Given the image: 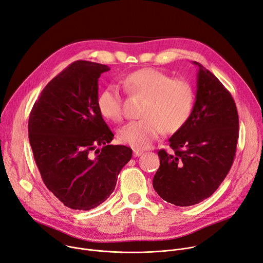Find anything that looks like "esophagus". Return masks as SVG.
<instances>
[{"mask_svg":"<svg viewBox=\"0 0 263 263\" xmlns=\"http://www.w3.org/2000/svg\"><path fill=\"white\" fill-rule=\"evenodd\" d=\"M143 153H144V152L141 151V150H137V149H134V150H133V156H135V157L141 156Z\"/></svg>","mask_w":263,"mask_h":263,"instance_id":"obj_1","label":"esophagus"}]
</instances>
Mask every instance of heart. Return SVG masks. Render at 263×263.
Here are the masks:
<instances>
[{
  "instance_id": "b5f03b06",
  "label": "heart",
  "mask_w": 263,
  "mask_h": 263,
  "mask_svg": "<svg viewBox=\"0 0 263 263\" xmlns=\"http://www.w3.org/2000/svg\"><path fill=\"white\" fill-rule=\"evenodd\" d=\"M126 90L132 95L145 97L142 119L130 121L120 128L121 143L136 149H146L167 133L180 131L189 120L195 107V90L185 79H172L170 75L153 67H145L128 74L122 79ZM99 112L108 119L117 121L122 116V100L118 85L108 84L97 98Z\"/></svg>"
}]
</instances>
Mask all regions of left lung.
I'll use <instances>...</instances> for the list:
<instances>
[{
  "label": "left lung",
  "mask_w": 263,
  "mask_h": 263,
  "mask_svg": "<svg viewBox=\"0 0 263 263\" xmlns=\"http://www.w3.org/2000/svg\"><path fill=\"white\" fill-rule=\"evenodd\" d=\"M197 94L187 124L159 151L153 188L163 200L191 206L211 197L229 173L236 153L239 117L231 93L197 61Z\"/></svg>",
  "instance_id": "1"
}]
</instances>
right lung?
<instances>
[{
    "instance_id": "right-lung-1",
    "label": "right lung",
    "mask_w": 263,
    "mask_h": 263,
    "mask_svg": "<svg viewBox=\"0 0 263 263\" xmlns=\"http://www.w3.org/2000/svg\"><path fill=\"white\" fill-rule=\"evenodd\" d=\"M108 71L73 62L47 83L29 115V143L45 186L78 211L106 201L132 157L131 148L110 145L114 134L97 107L98 79Z\"/></svg>"
}]
</instances>
